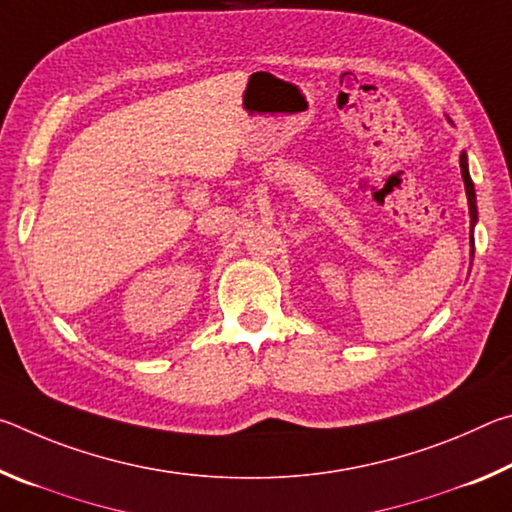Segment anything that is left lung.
<instances>
[{"label":"left lung","mask_w":512,"mask_h":512,"mask_svg":"<svg viewBox=\"0 0 512 512\" xmlns=\"http://www.w3.org/2000/svg\"><path fill=\"white\" fill-rule=\"evenodd\" d=\"M461 176H463V183H465V194H467V205H470V223H472V232H474V225L479 221V212H476V192H474V183L470 178V167H467V153L461 155ZM472 246H474V239H472Z\"/></svg>","instance_id":"1"}]
</instances>
